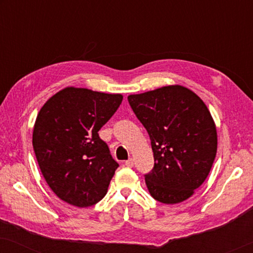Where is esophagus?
Here are the masks:
<instances>
[{
  "instance_id": "34e87169",
  "label": "esophagus",
  "mask_w": 253,
  "mask_h": 253,
  "mask_svg": "<svg viewBox=\"0 0 253 253\" xmlns=\"http://www.w3.org/2000/svg\"><path fill=\"white\" fill-rule=\"evenodd\" d=\"M133 165H134L133 159H129V160H126V167L131 168V167H133Z\"/></svg>"
}]
</instances>
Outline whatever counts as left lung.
I'll return each mask as SVG.
<instances>
[{
	"mask_svg": "<svg viewBox=\"0 0 253 253\" xmlns=\"http://www.w3.org/2000/svg\"><path fill=\"white\" fill-rule=\"evenodd\" d=\"M127 100L151 139L154 167L145 175L151 196L162 204L184 202L205 182L216 155V126L209 108L181 85Z\"/></svg>",
	"mask_w": 253,
	"mask_h": 253,
	"instance_id": "left-lung-1",
	"label": "left lung"
}]
</instances>
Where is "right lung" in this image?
Wrapping results in <instances>:
<instances>
[{
    "label": "right lung",
    "instance_id": "obj_1",
    "mask_svg": "<svg viewBox=\"0 0 253 253\" xmlns=\"http://www.w3.org/2000/svg\"><path fill=\"white\" fill-rule=\"evenodd\" d=\"M122 100V94L69 86L40 109L34 153L47 184L63 202L88 207L106 196L119 164L98 132Z\"/></svg>",
    "mask_w": 253,
    "mask_h": 253
}]
</instances>
